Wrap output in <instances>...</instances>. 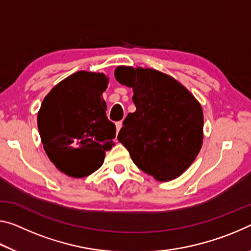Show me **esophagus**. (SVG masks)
<instances>
[{"mask_svg":"<svg viewBox=\"0 0 251 251\" xmlns=\"http://www.w3.org/2000/svg\"><path fill=\"white\" fill-rule=\"evenodd\" d=\"M115 125H116V129H117V133H118L119 129L122 128V122H116V123H115Z\"/></svg>","mask_w":251,"mask_h":251,"instance_id":"34e87169","label":"esophagus"}]
</instances>
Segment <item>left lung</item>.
Instances as JSON below:
<instances>
[{
	"label": "left lung",
	"mask_w": 251,
	"mask_h": 251,
	"mask_svg": "<svg viewBox=\"0 0 251 251\" xmlns=\"http://www.w3.org/2000/svg\"><path fill=\"white\" fill-rule=\"evenodd\" d=\"M115 78L133 88L136 107L124 119L118 141L137 168L157 181L180 176L203 141L200 102L173 77L155 69L121 66Z\"/></svg>",
	"instance_id": "8db88e82"
}]
</instances>
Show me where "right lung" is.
<instances>
[{
    "label": "right lung",
    "instance_id": "right-lung-1",
    "mask_svg": "<svg viewBox=\"0 0 251 251\" xmlns=\"http://www.w3.org/2000/svg\"><path fill=\"white\" fill-rule=\"evenodd\" d=\"M104 74L78 71L54 86L38 113V128L48 157L59 171L83 177L104 163L116 127L106 116Z\"/></svg>",
    "mask_w": 251,
    "mask_h": 251
}]
</instances>
